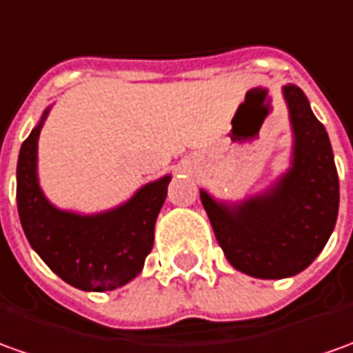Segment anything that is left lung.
Segmentation results:
<instances>
[{"label": "left lung", "mask_w": 353, "mask_h": 353, "mask_svg": "<svg viewBox=\"0 0 353 353\" xmlns=\"http://www.w3.org/2000/svg\"><path fill=\"white\" fill-rule=\"evenodd\" d=\"M294 129V158L268 193L239 205L216 203L201 191L214 236L230 265L249 276H294L317 259L334 230L338 172L327 129L296 85L284 86Z\"/></svg>", "instance_id": "obj_1"}]
</instances>
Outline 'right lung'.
<instances>
[{
  "instance_id": "add662e5",
  "label": "right lung",
  "mask_w": 353,
  "mask_h": 353,
  "mask_svg": "<svg viewBox=\"0 0 353 353\" xmlns=\"http://www.w3.org/2000/svg\"><path fill=\"white\" fill-rule=\"evenodd\" d=\"M48 110L21 146L17 208L28 243L67 284L108 292L141 272L154 243V224L166 201L170 176L148 183L110 212L81 216L48 203L36 177V146Z\"/></svg>"
}]
</instances>
